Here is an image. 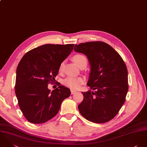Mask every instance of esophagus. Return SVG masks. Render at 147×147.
<instances>
[{"label": "esophagus", "instance_id": "obj_1", "mask_svg": "<svg viewBox=\"0 0 147 147\" xmlns=\"http://www.w3.org/2000/svg\"><path fill=\"white\" fill-rule=\"evenodd\" d=\"M76 92H77V91H75V90H71V95H73V94H75Z\"/></svg>", "mask_w": 147, "mask_h": 147}]
</instances>
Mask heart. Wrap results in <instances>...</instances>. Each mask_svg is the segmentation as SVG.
<instances>
[{"instance_id": "obj_1", "label": "heart", "mask_w": 147, "mask_h": 147, "mask_svg": "<svg viewBox=\"0 0 147 147\" xmlns=\"http://www.w3.org/2000/svg\"><path fill=\"white\" fill-rule=\"evenodd\" d=\"M73 59L78 66H80L85 61L87 62L85 57L81 55H77L74 56ZM62 64H61L60 66V70L62 69ZM63 83L66 87L73 90H76L79 88L84 83V80L81 77H68L63 80Z\"/></svg>"}]
</instances>
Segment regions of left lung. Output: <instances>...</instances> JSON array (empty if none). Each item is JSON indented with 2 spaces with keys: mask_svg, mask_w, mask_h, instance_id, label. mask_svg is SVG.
Returning a JSON list of instances; mask_svg holds the SVG:
<instances>
[{
  "mask_svg": "<svg viewBox=\"0 0 147 147\" xmlns=\"http://www.w3.org/2000/svg\"><path fill=\"white\" fill-rule=\"evenodd\" d=\"M74 51L85 55L90 65L84 100L78 106L88 121L103 123L115 117L125 100L128 90V71L121 56L110 45L91 41L75 45Z\"/></svg>",
  "mask_w": 147,
  "mask_h": 147,
  "instance_id": "obj_1",
  "label": "left lung"
}]
</instances>
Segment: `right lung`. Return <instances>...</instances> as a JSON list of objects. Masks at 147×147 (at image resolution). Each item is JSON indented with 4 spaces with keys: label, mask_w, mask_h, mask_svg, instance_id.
Returning a JSON list of instances; mask_svg holds the SVG:
<instances>
[{
    "label": "right lung",
    "mask_w": 147,
    "mask_h": 147,
    "mask_svg": "<svg viewBox=\"0 0 147 147\" xmlns=\"http://www.w3.org/2000/svg\"><path fill=\"white\" fill-rule=\"evenodd\" d=\"M74 44H45L28 52L16 69L15 94L20 109L32 123L41 124L59 113L62 102L70 95V90L59 85L52 91L48 84L53 82L61 63Z\"/></svg>",
    "instance_id": "add662e5"
}]
</instances>
